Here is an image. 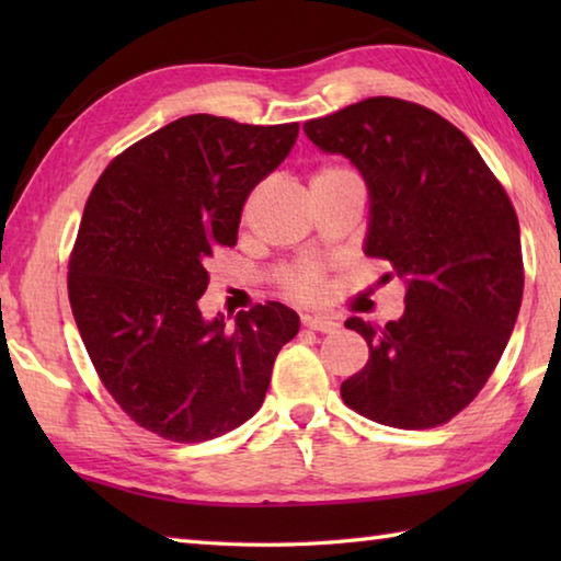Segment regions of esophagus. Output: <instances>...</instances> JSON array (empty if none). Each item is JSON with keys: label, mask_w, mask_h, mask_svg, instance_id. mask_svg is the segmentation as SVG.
Masks as SVG:
<instances>
[{"label": "esophagus", "mask_w": 561, "mask_h": 561, "mask_svg": "<svg viewBox=\"0 0 561 561\" xmlns=\"http://www.w3.org/2000/svg\"><path fill=\"white\" fill-rule=\"evenodd\" d=\"M304 327L314 329V331H324V334H331V331L339 329V321L321 317V314H304Z\"/></svg>", "instance_id": "1"}]
</instances>
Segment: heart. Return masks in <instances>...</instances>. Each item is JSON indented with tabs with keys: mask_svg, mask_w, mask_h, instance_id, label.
<instances>
[{
	"mask_svg": "<svg viewBox=\"0 0 561 561\" xmlns=\"http://www.w3.org/2000/svg\"><path fill=\"white\" fill-rule=\"evenodd\" d=\"M344 175H354L346 168H321L319 173L311 178V185L319 183V180H329V178H344ZM284 282L289 284L291 289H297L301 294H314L319 289V272L314 267H299V270H289L284 274Z\"/></svg>",
	"mask_w": 561,
	"mask_h": 561,
	"instance_id": "b5f03b06",
	"label": "heart"
}]
</instances>
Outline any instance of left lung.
Returning a JSON list of instances; mask_svg holds the SVG:
<instances>
[{
	"instance_id": "8db88e82",
	"label": "left lung",
	"mask_w": 561,
	"mask_h": 561,
	"mask_svg": "<svg viewBox=\"0 0 561 561\" xmlns=\"http://www.w3.org/2000/svg\"><path fill=\"white\" fill-rule=\"evenodd\" d=\"M304 133L364 178V252L391 262L405 287L401 319L346 321L371 356L341 396L393 428L448 423L488 383L515 329L525 289L515 207L468 136L417 103L374 96Z\"/></svg>"
}]
</instances>
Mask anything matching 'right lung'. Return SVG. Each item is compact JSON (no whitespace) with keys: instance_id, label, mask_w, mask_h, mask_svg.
<instances>
[{"instance_id":"obj_1","label":"right lung","mask_w":561,"mask_h":561,"mask_svg":"<svg viewBox=\"0 0 561 561\" xmlns=\"http://www.w3.org/2000/svg\"><path fill=\"white\" fill-rule=\"evenodd\" d=\"M299 123L210 113L150 133L103 170L69 262V301L103 386L140 428L220 438L260 411L299 314L279 301L205 319L207 260L237 242L242 205L297 144Z\"/></svg>"}]
</instances>
